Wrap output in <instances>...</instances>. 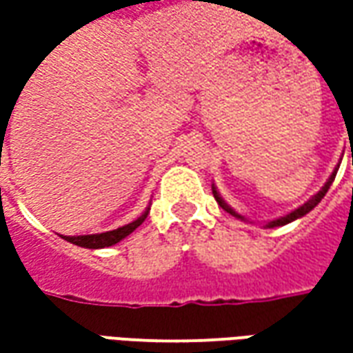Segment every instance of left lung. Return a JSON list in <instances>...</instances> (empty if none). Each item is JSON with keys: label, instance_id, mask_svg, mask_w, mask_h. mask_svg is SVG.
<instances>
[{"label": "left lung", "instance_id": "left-lung-1", "mask_svg": "<svg viewBox=\"0 0 353 353\" xmlns=\"http://www.w3.org/2000/svg\"><path fill=\"white\" fill-rule=\"evenodd\" d=\"M352 159H353V149H352ZM338 167H340V165H338ZM338 167H336V170H334L332 174H330V179L326 181V184H324V186H322V188H320L319 192H316L314 196L310 198L308 202H305V204H303L301 208H296V210L291 212V214H287V216H283V218H279V220H275V222H269V224H267V228H273V225H285V224H289V222H292V220H296V218H301V216H305V214H308V212L312 210V208H314V206L319 204L320 200L324 198V194L328 192V188H330V184H332V183H334V179H336V172H338ZM212 192H214V198H216V202H218V204H220V206H222V208H224L225 212H230V214H234V216H237L236 212L232 210V208H230V206L225 204L224 200L220 198V194H218L216 190H212ZM237 218H241V216H237Z\"/></svg>", "mask_w": 353, "mask_h": 353}]
</instances>
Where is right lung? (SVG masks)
I'll use <instances>...</instances> for the list:
<instances>
[{"mask_svg":"<svg viewBox=\"0 0 353 353\" xmlns=\"http://www.w3.org/2000/svg\"><path fill=\"white\" fill-rule=\"evenodd\" d=\"M147 214L149 210L143 212L141 216L135 220V222H131V224L123 225V228H117V230H112V232H103V234H92V236H76V237H66L64 239L66 241H70V243H74V245H80V248H88V250H100V248H110V245H116L117 241H121L123 237H128L135 228H139V225L145 222V218H147Z\"/></svg>","mask_w":353,"mask_h":353,"instance_id":"1","label":"right lung"}]
</instances>
